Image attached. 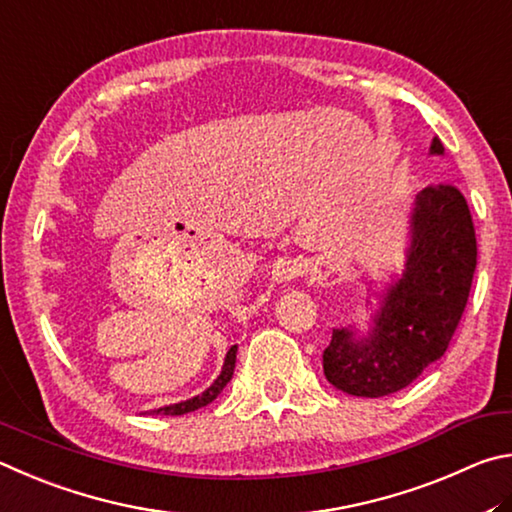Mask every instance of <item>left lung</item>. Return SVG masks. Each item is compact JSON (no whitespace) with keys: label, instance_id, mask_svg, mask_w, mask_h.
I'll use <instances>...</instances> for the list:
<instances>
[{"label":"left lung","instance_id":"8db88e82","mask_svg":"<svg viewBox=\"0 0 512 512\" xmlns=\"http://www.w3.org/2000/svg\"><path fill=\"white\" fill-rule=\"evenodd\" d=\"M438 137L429 155H443ZM477 238L463 193L452 184L427 186L409 213L405 265L393 272L371 312L366 333L333 328L324 373L339 391L382 398L405 389L441 360L470 297Z\"/></svg>","mask_w":512,"mask_h":512}]
</instances>
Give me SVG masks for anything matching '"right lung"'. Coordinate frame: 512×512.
<instances>
[{
  "mask_svg": "<svg viewBox=\"0 0 512 512\" xmlns=\"http://www.w3.org/2000/svg\"><path fill=\"white\" fill-rule=\"evenodd\" d=\"M236 353H238V346H231L229 351H227V357H224V364H222L220 375L213 380V384H211L209 389L200 393V396H193V398H188V400L175 402V405L150 409L148 414H152V416H159V414L161 416H182V414H188V411H195V409L209 405V402H213L215 398L220 396V391L227 387V382L231 380L233 369H236Z\"/></svg>",
  "mask_w": 512,
  "mask_h": 512,
  "instance_id": "1",
  "label": "right lung"
}]
</instances>
